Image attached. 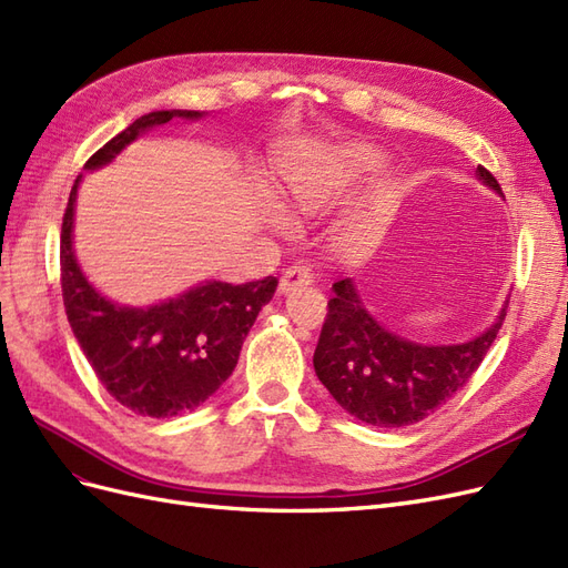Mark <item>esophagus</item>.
I'll list each match as a JSON object with an SVG mask.
<instances>
[{
    "label": "esophagus",
    "instance_id": "esophagus-1",
    "mask_svg": "<svg viewBox=\"0 0 568 568\" xmlns=\"http://www.w3.org/2000/svg\"><path fill=\"white\" fill-rule=\"evenodd\" d=\"M311 282H313V270L307 267V265H303V263H298V265H291V267H286L282 272L280 291H282V294H288L291 288L303 286V284H311Z\"/></svg>",
    "mask_w": 568,
    "mask_h": 568
}]
</instances>
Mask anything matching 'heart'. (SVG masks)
Returning <instances> with one entry per match:
<instances>
[{
	"mask_svg": "<svg viewBox=\"0 0 568 568\" xmlns=\"http://www.w3.org/2000/svg\"><path fill=\"white\" fill-rule=\"evenodd\" d=\"M367 165L369 159H365V153H341V156L298 163L282 175V194L294 209L315 211L329 203ZM265 215L272 225H284V215L274 205H267Z\"/></svg>",
	"mask_w": 568,
	"mask_h": 568,
	"instance_id": "b5f03b06",
	"label": "heart"
}]
</instances>
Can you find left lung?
<instances>
[{
    "mask_svg": "<svg viewBox=\"0 0 568 568\" xmlns=\"http://www.w3.org/2000/svg\"><path fill=\"white\" fill-rule=\"evenodd\" d=\"M478 178L503 186L484 165ZM505 322L459 346H419L386 332L359 303L351 280L334 284L313 365L334 400L369 426H409L432 415L471 379Z\"/></svg>",
    "mask_w": 568,
    "mask_h": 568,
    "instance_id": "obj_1",
    "label": "left lung"
}]
</instances>
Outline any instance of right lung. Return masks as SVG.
Returning <instances> with one entry per match:
<instances>
[{"mask_svg": "<svg viewBox=\"0 0 568 568\" xmlns=\"http://www.w3.org/2000/svg\"><path fill=\"white\" fill-rule=\"evenodd\" d=\"M196 111H153L115 134L84 168L113 161L136 134ZM78 175L61 225V291L71 329L94 374L113 398L142 417H175L194 409L230 379L244 338L277 288V277L246 284L205 282L180 298L123 307L97 294L73 255Z\"/></svg>", "mask_w": 568, "mask_h": 568, "instance_id": "add662e5", "label": "right lung"}]
</instances>
